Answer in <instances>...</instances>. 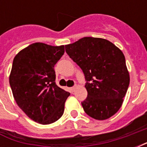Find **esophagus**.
I'll list each match as a JSON object with an SVG mask.
<instances>
[{"label": "esophagus", "mask_w": 147, "mask_h": 147, "mask_svg": "<svg viewBox=\"0 0 147 147\" xmlns=\"http://www.w3.org/2000/svg\"><path fill=\"white\" fill-rule=\"evenodd\" d=\"M76 87V86H72V87H71V91H72V92H73V91H75Z\"/></svg>", "instance_id": "obj_1"}]
</instances>
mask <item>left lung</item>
I'll use <instances>...</instances> for the list:
<instances>
[{
	"mask_svg": "<svg viewBox=\"0 0 147 147\" xmlns=\"http://www.w3.org/2000/svg\"><path fill=\"white\" fill-rule=\"evenodd\" d=\"M67 54L83 71L87 98L82 102L88 116L106 120L120 109L130 83L124 55L108 40L85 37L65 45Z\"/></svg>",
	"mask_w": 147,
	"mask_h": 147,
	"instance_id": "left-lung-1",
	"label": "left lung"
}]
</instances>
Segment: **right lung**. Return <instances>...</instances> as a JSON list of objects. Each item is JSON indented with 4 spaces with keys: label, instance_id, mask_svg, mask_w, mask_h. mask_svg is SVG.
<instances>
[{
    "label": "right lung",
    "instance_id": "1",
    "mask_svg": "<svg viewBox=\"0 0 147 147\" xmlns=\"http://www.w3.org/2000/svg\"><path fill=\"white\" fill-rule=\"evenodd\" d=\"M64 46L41 42L21 50L13 60L9 83L16 102L28 117L37 123L49 124L64 113L70 93L56 84L55 64Z\"/></svg>",
    "mask_w": 147,
    "mask_h": 147
}]
</instances>
